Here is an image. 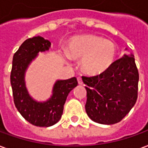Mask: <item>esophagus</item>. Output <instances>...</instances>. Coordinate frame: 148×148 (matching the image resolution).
Instances as JSON below:
<instances>
[{
    "mask_svg": "<svg viewBox=\"0 0 148 148\" xmlns=\"http://www.w3.org/2000/svg\"><path fill=\"white\" fill-rule=\"evenodd\" d=\"M78 83L79 84H84V82H83V80H82V78H80V77H78Z\"/></svg>",
    "mask_w": 148,
    "mask_h": 148,
    "instance_id": "esophagus-1",
    "label": "esophagus"
}]
</instances>
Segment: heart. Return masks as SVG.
<instances>
[{
    "label": "heart",
    "instance_id": "obj_1",
    "mask_svg": "<svg viewBox=\"0 0 148 148\" xmlns=\"http://www.w3.org/2000/svg\"><path fill=\"white\" fill-rule=\"evenodd\" d=\"M68 54L73 59H82L81 67L89 74H100L115 62L117 47L114 42L93 34L76 36L69 40Z\"/></svg>",
    "mask_w": 148,
    "mask_h": 148
}]
</instances>
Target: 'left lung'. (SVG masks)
I'll use <instances>...</instances> for the list:
<instances>
[{"instance_id":"1","label":"left lung","mask_w":148,"mask_h":148,"mask_svg":"<svg viewBox=\"0 0 148 148\" xmlns=\"http://www.w3.org/2000/svg\"><path fill=\"white\" fill-rule=\"evenodd\" d=\"M82 79L87 85L86 112L94 122L116 124L136 103L139 74L133 55H125L101 74Z\"/></svg>"}]
</instances>
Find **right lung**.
I'll use <instances>...</instances> for the list:
<instances>
[{
    "mask_svg": "<svg viewBox=\"0 0 148 148\" xmlns=\"http://www.w3.org/2000/svg\"><path fill=\"white\" fill-rule=\"evenodd\" d=\"M50 47L51 42L48 40L40 36L25 40L14 55L10 73L15 107L27 121L39 127L52 126L60 120L67 96L78 85L75 77L56 81L53 87L52 96L44 102L33 100L28 94L24 81L25 71L39 51H47Z\"/></svg>",
    "mask_w": 148,
    "mask_h": 148,
    "instance_id": "add662e5",
    "label": "right lung"
}]
</instances>
